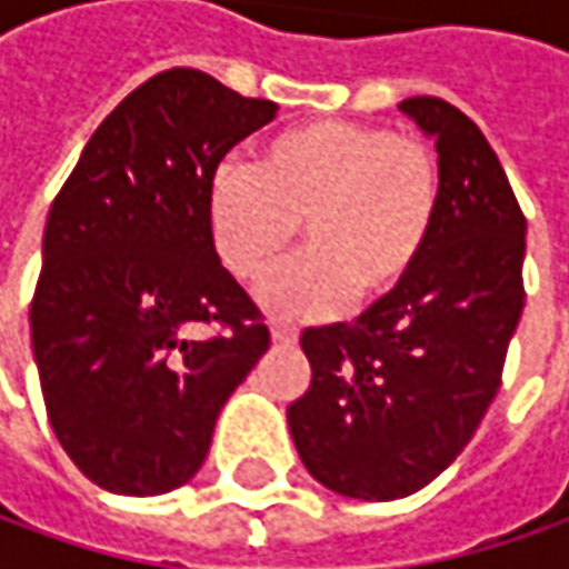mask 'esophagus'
I'll return each mask as SVG.
<instances>
[{
  "instance_id": "esophagus-1",
  "label": "esophagus",
  "mask_w": 569,
  "mask_h": 569,
  "mask_svg": "<svg viewBox=\"0 0 569 569\" xmlns=\"http://www.w3.org/2000/svg\"><path fill=\"white\" fill-rule=\"evenodd\" d=\"M272 341L274 345H295L297 332L288 326H272Z\"/></svg>"
}]
</instances>
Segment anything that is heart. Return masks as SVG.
<instances>
[{
    "instance_id": "obj_1",
    "label": "heart",
    "mask_w": 569,
    "mask_h": 569,
    "mask_svg": "<svg viewBox=\"0 0 569 569\" xmlns=\"http://www.w3.org/2000/svg\"><path fill=\"white\" fill-rule=\"evenodd\" d=\"M440 211V170L427 144L382 126L317 120L259 151L256 170L221 164L208 183V230L224 269L247 284L310 256L262 288L272 317H329L351 297L380 307L425 256Z\"/></svg>"
}]
</instances>
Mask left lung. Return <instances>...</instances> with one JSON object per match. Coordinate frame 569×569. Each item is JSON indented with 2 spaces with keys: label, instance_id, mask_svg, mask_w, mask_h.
I'll use <instances>...</instances> for the list:
<instances>
[{
  "label": "left lung",
  "instance_id": "obj_1",
  "mask_svg": "<svg viewBox=\"0 0 569 569\" xmlns=\"http://www.w3.org/2000/svg\"><path fill=\"white\" fill-rule=\"evenodd\" d=\"M399 110L437 148L425 256L392 300L300 336L313 380L288 405L300 462L358 500H399L452 466L500 389L526 303V218L488 139L440 98Z\"/></svg>",
  "mask_w": 569,
  "mask_h": 569
}]
</instances>
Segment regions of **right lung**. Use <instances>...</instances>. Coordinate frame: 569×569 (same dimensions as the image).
<instances>
[{
	"label": "right lung",
	"instance_id": "1",
	"mask_svg": "<svg viewBox=\"0 0 569 569\" xmlns=\"http://www.w3.org/2000/svg\"><path fill=\"white\" fill-rule=\"evenodd\" d=\"M274 113L196 69L148 78L100 122L50 208L33 363L56 440L103 491L187 485L230 392L269 351V326L211 243L208 183ZM199 321L231 332L196 340Z\"/></svg>",
	"mask_w": 569,
	"mask_h": 569
}]
</instances>
